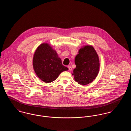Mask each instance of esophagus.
Wrapping results in <instances>:
<instances>
[{
    "label": "esophagus",
    "mask_w": 131,
    "mask_h": 131,
    "mask_svg": "<svg viewBox=\"0 0 131 131\" xmlns=\"http://www.w3.org/2000/svg\"><path fill=\"white\" fill-rule=\"evenodd\" d=\"M68 68L69 70V71H72V67H71L70 66H68Z\"/></svg>",
    "instance_id": "obj_1"
}]
</instances>
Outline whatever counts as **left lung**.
I'll use <instances>...</instances> for the list:
<instances>
[{
    "label": "left lung",
    "mask_w": 131,
    "mask_h": 131,
    "mask_svg": "<svg viewBox=\"0 0 131 131\" xmlns=\"http://www.w3.org/2000/svg\"><path fill=\"white\" fill-rule=\"evenodd\" d=\"M99 56L92 46H85L79 51L75 57L76 67L73 74L75 81L81 85H86L93 81L99 73Z\"/></svg>",
    "instance_id": "obj_1"
}]
</instances>
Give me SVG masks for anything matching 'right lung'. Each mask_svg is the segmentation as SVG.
Wrapping results in <instances>:
<instances>
[{"mask_svg": "<svg viewBox=\"0 0 131 131\" xmlns=\"http://www.w3.org/2000/svg\"><path fill=\"white\" fill-rule=\"evenodd\" d=\"M33 67L38 77L46 83L55 81L58 75L68 68L63 65L56 51L48 43L41 44L33 58Z\"/></svg>", "mask_w": 131, "mask_h": 131, "instance_id": "1", "label": "right lung"}]
</instances>
